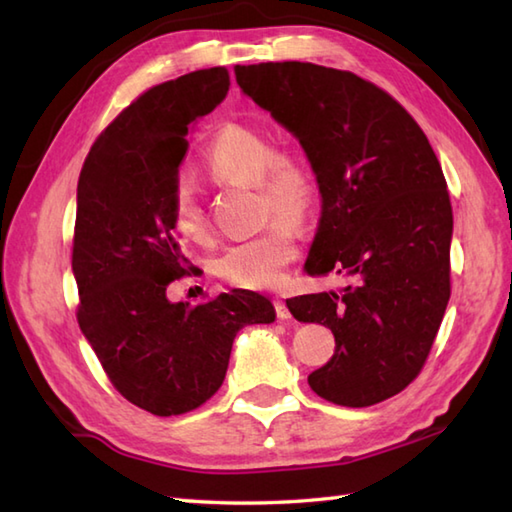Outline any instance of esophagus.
I'll list each match as a JSON object with an SVG mask.
<instances>
[{
    "instance_id": "esophagus-1",
    "label": "esophagus",
    "mask_w": 512,
    "mask_h": 512,
    "mask_svg": "<svg viewBox=\"0 0 512 512\" xmlns=\"http://www.w3.org/2000/svg\"><path fill=\"white\" fill-rule=\"evenodd\" d=\"M273 306H275V312H277V319H281V321L290 319V310H288V306H286V301H284V299H275V301H273Z\"/></svg>"
}]
</instances>
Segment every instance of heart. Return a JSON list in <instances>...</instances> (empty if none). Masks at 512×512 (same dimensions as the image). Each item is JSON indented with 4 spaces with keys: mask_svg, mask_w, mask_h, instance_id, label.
<instances>
[{
    "mask_svg": "<svg viewBox=\"0 0 512 512\" xmlns=\"http://www.w3.org/2000/svg\"><path fill=\"white\" fill-rule=\"evenodd\" d=\"M204 171L215 182L255 184L266 215L308 220L319 198V182L308 158L297 149L273 147L264 132L248 125H224L206 149ZM171 231L184 242L204 244L211 235L202 204L189 187H178L169 206ZM299 255L297 228L283 217L262 231L226 246L215 273L228 284L250 290L277 288Z\"/></svg>",
    "mask_w": 512,
    "mask_h": 512,
    "instance_id": "b5f03b06",
    "label": "heart"
}]
</instances>
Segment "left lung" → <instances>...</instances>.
<instances>
[{"label": "left lung", "mask_w": 512, "mask_h": 512, "mask_svg": "<svg viewBox=\"0 0 512 512\" xmlns=\"http://www.w3.org/2000/svg\"><path fill=\"white\" fill-rule=\"evenodd\" d=\"M235 79L306 149L323 198L306 270L352 281L301 295L334 356L308 376L341 407H369L418 378L451 297L453 209L436 151L394 96L347 70L301 61L235 65Z\"/></svg>", "instance_id": "1"}]
</instances>
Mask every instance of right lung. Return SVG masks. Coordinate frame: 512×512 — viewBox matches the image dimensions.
<instances>
[{"label": "right lung", "mask_w": 512, "mask_h": 512, "mask_svg": "<svg viewBox=\"0 0 512 512\" xmlns=\"http://www.w3.org/2000/svg\"><path fill=\"white\" fill-rule=\"evenodd\" d=\"M228 85L217 65L140 94L94 140L76 187V321L118 394L154 416L202 407L224 383L237 332L275 321L273 303L250 290L195 306L167 299L171 281L195 270L169 224L178 169L195 118Z\"/></svg>", "instance_id": "1"}]
</instances>
